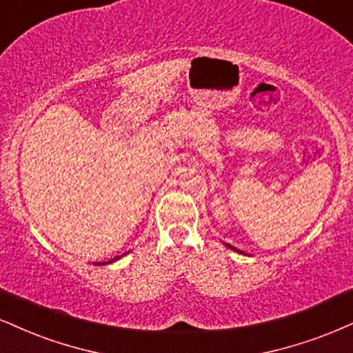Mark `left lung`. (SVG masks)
I'll return each mask as SVG.
<instances>
[{
	"label": "left lung",
	"mask_w": 353,
	"mask_h": 353,
	"mask_svg": "<svg viewBox=\"0 0 353 353\" xmlns=\"http://www.w3.org/2000/svg\"><path fill=\"white\" fill-rule=\"evenodd\" d=\"M229 247V249H234V247L232 245H228ZM234 250H236V249H234Z\"/></svg>",
	"instance_id": "left-lung-1"
}]
</instances>
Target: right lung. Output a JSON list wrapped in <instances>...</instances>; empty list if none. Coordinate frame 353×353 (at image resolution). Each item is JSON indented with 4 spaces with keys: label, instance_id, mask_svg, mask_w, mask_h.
<instances>
[{
    "label": "right lung",
    "instance_id": "right-lung-1",
    "mask_svg": "<svg viewBox=\"0 0 353 353\" xmlns=\"http://www.w3.org/2000/svg\"><path fill=\"white\" fill-rule=\"evenodd\" d=\"M117 259H119V256H116V259H112V260H110V262H108V263H111V262H116V260ZM97 265H104V262L103 263H97Z\"/></svg>",
    "mask_w": 353,
    "mask_h": 353
}]
</instances>
